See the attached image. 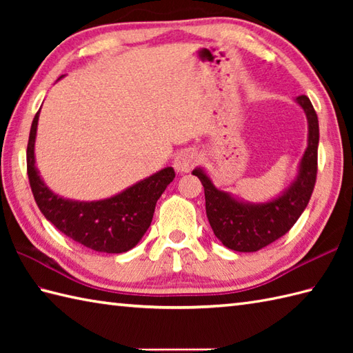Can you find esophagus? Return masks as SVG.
<instances>
[{
    "label": "esophagus",
    "mask_w": 353,
    "mask_h": 353,
    "mask_svg": "<svg viewBox=\"0 0 353 353\" xmlns=\"http://www.w3.org/2000/svg\"><path fill=\"white\" fill-rule=\"evenodd\" d=\"M199 162V154L194 150H183L174 157V170L177 172H190Z\"/></svg>",
    "instance_id": "1"
}]
</instances>
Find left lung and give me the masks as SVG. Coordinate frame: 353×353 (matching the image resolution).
<instances>
[{
  "label": "left lung",
  "instance_id": "left-lung-1",
  "mask_svg": "<svg viewBox=\"0 0 353 353\" xmlns=\"http://www.w3.org/2000/svg\"><path fill=\"white\" fill-rule=\"evenodd\" d=\"M294 101L303 109L308 121V145L294 181L279 196L252 203L216 188L201 167L192 170L205 188L209 224L215 236L230 250L256 252L272 244L292 228L311 199L317 177L319 119L308 97L299 95Z\"/></svg>",
  "mask_w": 353,
  "mask_h": 353
}]
</instances>
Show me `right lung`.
I'll list each match as a JSON object with an SVG mask.
<instances>
[{
    "instance_id": "obj_1",
    "label": "right lung",
    "mask_w": 353,
    "mask_h": 353,
    "mask_svg": "<svg viewBox=\"0 0 353 353\" xmlns=\"http://www.w3.org/2000/svg\"><path fill=\"white\" fill-rule=\"evenodd\" d=\"M39 112L30 129L27 172L33 197L45 219L66 236L95 252L123 253L133 249L150 228L156 201L176 177L174 170L162 168L109 199L94 201L65 199L48 188L36 167L34 142Z\"/></svg>"
}]
</instances>
